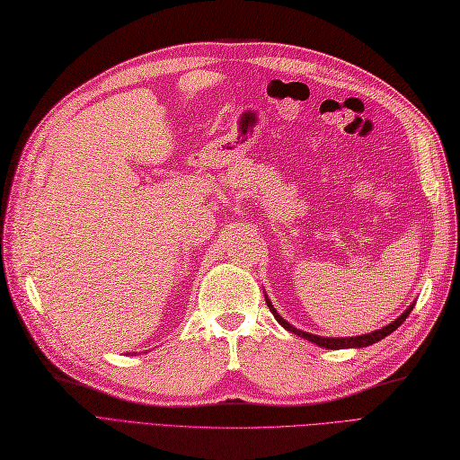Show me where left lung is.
I'll return each instance as SVG.
<instances>
[{
    "label": "left lung",
    "instance_id": "left-lung-1",
    "mask_svg": "<svg viewBox=\"0 0 460 460\" xmlns=\"http://www.w3.org/2000/svg\"><path fill=\"white\" fill-rule=\"evenodd\" d=\"M265 302H268V307L271 309V314L275 315V319L283 324V327L287 329V331H290V332H294V334H298V336H302V338H305L307 342H314V344H317V346H321V348H327V349H344V348H365V346H370V344H375V342H378V340H382V338H386L388 334H392L397 327H402V323L409 317V314L412 311V305L414 304H411L402 315H399L394 323H390V324H386V327H382V329H378V331H375V332H368V334H361V336H349V338H324V336H317V334H309V332H304V331H298V329H294L290 323H287L283 317H280L279 314H277V309L273 307V304L270 302V298L268 296H265Z\"/></svg>",
    "mask_w": 460,
    "mask_h": 460
}]
</instances>
